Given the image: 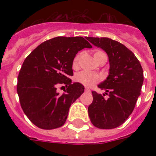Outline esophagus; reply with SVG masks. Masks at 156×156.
I'll return each mask as SVG.
<instances>
[{"instance_id":"esophagus-1","label":"esophagus","mask_w":156,"mask_h":156,"mask_svg":"<svg viewBox=\"0 0 156 156\" xmlns=\"http://www.w3.org/2000/svg\"><path fill=\"white\" fill-rule=\"evenodd\" d=\"M85 91H87V92H90V89H89V88L85 87Z\"/></svg>"}]
</instances>
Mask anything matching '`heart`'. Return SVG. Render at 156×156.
<instances>
[{"instance_id": "heart-1", "label": "heart", "mask_w": 156, "mask_h": 156, "mask_svg": "<svg viewBox=\"0 0 156 156\" xmlns=\"http://www.w3.org/2000/svg\"><path fill=\"white\" fill-rule=\"evenodd\" d=\"M104 54V52L101 51H95L94 53L95 59H96L98 56ZM78 61H79V55L73 58V68H77L78 66ZM100 80V76L95 73H91L89 71H81L75 75V81L78 83H81L82 85L86 86V87H90V86L94 85L95 83H97Z\"/></svg>"}]
</instances>
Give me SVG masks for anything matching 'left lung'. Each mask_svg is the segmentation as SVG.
Returning a JSON list of instances; mask_svg holds the SVG:
<instances>
[{"mask_svg": "<svg viewBox=\"0 0 156 156\" xmlns=\"http://www.w3.org/2000/svg\"><path fill=\"white\" fill-rule=\"evenodd\" d=\"M87 40L107 52L110 64L108 77L98 86L106 92L100 95L93 90L88 114L97 128H116L134 109L143 83V68L133 52L120 42L104 37H87ZM105 95L108 97L104 98Z\"/></svg>", "mask_w": 156, "mask_h": 156, "instance_id": "1", "label": "left lung"}]
</instances>
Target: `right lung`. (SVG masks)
<instances>
[{"label":"right lung","instance_id":"obj_1","mask_svg":"<svg viewBox=\"0 0 156 156\" xmlns=\"http://www.w3.org/2000/svg\"><path fill=\"white\" fill-rule=\"evenodd\" d=\"M92 46L83 37H58L44 41L30 52L18 73L17 91L24 113L34 125L52 129L65 124L69 107L83 92L81 83H71L73 58ZM66 85L62 95L56 92Z\"/></svg>","mask_w":156,"mask_h":156}]
</instances>
